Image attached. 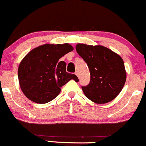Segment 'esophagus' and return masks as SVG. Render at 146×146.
I'll list each match as a JSON object with an SVG mask.
<instances>
[{"mask_svg":"<svg viewBox=\"0 0 146 146\" xmlns=\"http://www.w3.org/2000/svg\"><path fill=\"white\" fill-rule=\"evenodd\" d=\"M74 74H75L76 75H77V77H79V74H78V72H77V71H76V72H75V73H74Z\"/></svg>","mask_w":146,"mask_h":146,"instance_id":"obj_1","label":"esophagus"}]
</instances>
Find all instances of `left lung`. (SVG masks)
Masks as SVG:
<instances>
[{"instance_id": "left-lung-1", "label": "left lung", "mask_w": 146, "mask_h": 146, "mask_svg": "<svg viewBox=\"0 0 146 146\" xmlns=\"http://www.w3.org/2000/svg\"><path fill=\"white\" fill-rule=\"evenodd\" d=\"M76 50L90 69V83L82 86L85 96L98 104L107 103L115 99L126 80L123 59L102 46L78 44Z\"/></svg>"}]
</instances>
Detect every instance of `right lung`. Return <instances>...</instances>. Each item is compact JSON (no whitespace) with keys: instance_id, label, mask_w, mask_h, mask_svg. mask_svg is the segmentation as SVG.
Here are the masks:
<instances>
[{"instance_id":"right-lung-1","label":"right lung","mask_w":146,"mask_h":146,"mask_svg":"<svg viewBox=\"0 0 146 146\" xmlns=\"http://www.w3.org/2000/svg\"><path fill=\"white\" fill-rule=\"evenodd\" d=\"M72 50L73 47L68 44H44L31 50L23 58L18 77L27 98L36 103H47L58 96L61 87L69 80L77 81L75 74L66 71V63L59 61Z\"/></svg>"}]
</instances>
